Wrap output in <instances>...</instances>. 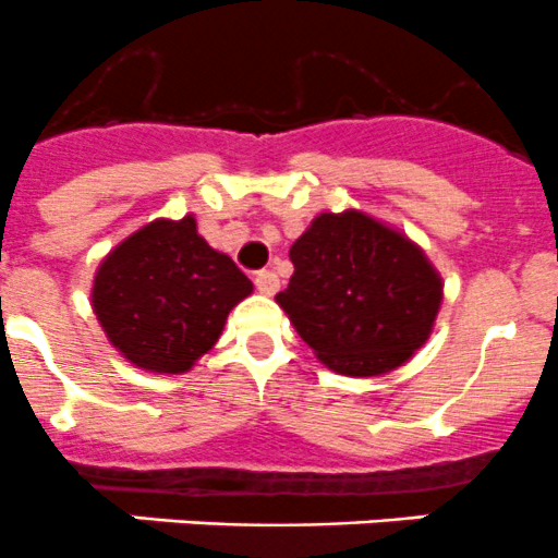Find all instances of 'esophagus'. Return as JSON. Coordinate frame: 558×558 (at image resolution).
I'll return each mask as SVG.
<instances>
[{
	"instance_id": "esophagus-1",
	"label": "esophagus",
	"mask_w": 558,
	"mask_h": 558,
	"mask_svg": "<svg viewBox=\"0 0 558 558\" xmlns=\"http://www.w3.org/2000/svg\"><path fill=\"white\" fill-rule=\"evenodd\" d=\"M255 287L263 292V295H274V292L279 290V277L274 271H257Z\"/></svg>"
}]
</instances>
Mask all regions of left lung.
<instances>
[{
  "instance_id": "8db88e82",
  "label": "left lung",
  "mask_w": 558,
  "mask_h": 558,
  "mask_svg": "<svg viewBox=\"0 0 558 558\" xmlns=\"http://www.w3.org/2000/svg\"><path fill=\"white\" fill-rule=\"evenodd\" d=\"M277 303L319 363L344 377L404 366L432 336L445 281L426 252L357 208L323 211L290 246Z\"/></svg>"
}]
</instances>
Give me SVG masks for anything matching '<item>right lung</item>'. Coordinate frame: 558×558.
<instances>
[{
	"label": "right lung",
	"mask_w": 558,
	"mask_h": 558,
	"mask_svg": "<svg viewBox=\"0 0 558 558\" xmlns=\"http://www.w3.org/2000/svg\"><path fill=\"white\" fill-rule=\"evenodd\" d=\"M252 281L208 246L192 214L154 219L99 263L92 308L110 344L151 374H184L222 336Z\"/></svg>",
	"instance_id": "add662e5"
}]
</instances>
